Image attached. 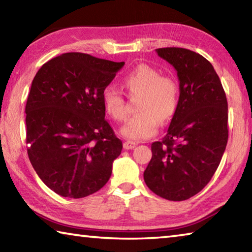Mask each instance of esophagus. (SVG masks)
<instances>
[{
  "instance_id": "esophagus-1",
  "label": "esophagus",
  "mask_w": 252,
  "mask_h": 252,
  "mask_svg": "<svg viewBox=\"0 0 252 252\" xmlns=\"http://www.w3.org/2000/svg\"><path fill=\"white\" fill-rule=\"evenodd\" d=\"M135 147H136V143L132 141H126L123 143V148H125L126 150H132V149H134Z\"/></svg>"
}]
</instances>
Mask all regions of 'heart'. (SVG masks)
I'll return each mask as SVG.
<instances>
[{
  "mask_svg": "<svg viewBox=\"0 0 252 252\" xmlns=\"http://www.w3.org/2000/svg\"><path fill=\"white\" fill-rule=\"evenodd\" d=\"M129 95L140 96L138 111L121 127L120 133L131 141H142L155 135L159 122L168 121L173 117L178 105V85L172 78L160 75V72L148 64H139L123 79ZM106 113L116 121L126 117V99L113 87H108L102 93Z\"/></svg>",
  "mask_w": 252,
  "mask_h": 252,
  "instance_id": "b5f03b06",
  "label": "heart"
}]
</instances>
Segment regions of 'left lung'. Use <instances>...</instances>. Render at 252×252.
Masks as SVG:
<instances>
[{"instance_id": "1", "label": "left lung", "mask_w": 252, "mask_h": 252, "mask_svg": "<svg viewBox=\"0 0 252 252\" xmlns=\"http://www.w3.org/2000/svg\"><path fill=\"white\" fill-rule=\"evenodd\" d=\"M179 79V101L168 131L151 144L144 182L152 192L182 201L200 192L219 167L228 142V102L207 59L182 48L157 49Z\"/></svg>"}]
</instances>
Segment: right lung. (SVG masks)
Segmentation results:
<instances>
[{
	"label": "right lung",
	"mask_w": 252,
	"mask_h": 252,
	"mask_svg": "<svg viewBox=\"0 0 252 252\" xmlns=\"http://www.w3.org/2000/svg\"><path fill=\"white\" fill-rule=\"evenodd\" d=\"M123 65L71 52L34 76L25 105L29 159L62 197H88L109 181L122 141L104 119L102 93Z\"/></svg>",
	"instance_id": "obj_1"
}]
</instances>
